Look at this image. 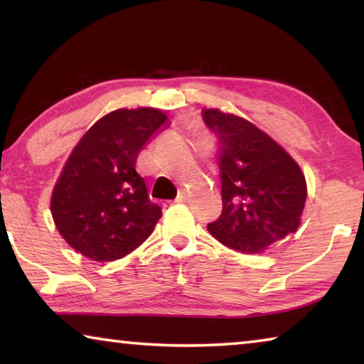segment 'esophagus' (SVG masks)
I'll return each instance as SVG.
<instances>
[{"label": "esophagus", "instance_id": "1", "mask_svg": "<svg viewBox=\"0 0 364 364\" xmlns=\"http://www.w3.org/2000/svg\"><path fill=\"white\" fill-rule=\"evenodd\" d=\"M189 200V197L186 196V194H184V193H181L180 196H178L176 197V199H175V202H176V204H186V202Z\"/></svg>", "mask_w": 364, "mask_h": 364}]
</instances>
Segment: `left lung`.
Instances as JSON below:
<instances>
[{
  "label": "left lung",
  "instance_id": "left-lung-1",
  "mask_svg": "<svg viewBox=\"0 0 364 364\" xmlns=\"http://www.w3.org/2000/svg\"><path fill=\"white\" fill-rule=\"evenodd\" d=\"M217 134L223 210L207 230L226 247L262 254L297 231L306 199L299 164L267 133L242 117L204 109Z\"/></svg>",
  "mask_w": 364,
  "mask_h": 364
}]
</instances>
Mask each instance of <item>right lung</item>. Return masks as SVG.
Listing matches in <instances>:
<instances>
[{
  "label": "right lung",
  "mask_w": 364,
  "mask_h": 364,
  "mask_svg": "<svg viewBox=\"0 0 364 364\" xmlns=\"http://www.w3.org/2000/svg\"><path fill=\"white\" fill-rule=\"evenodd\" d=\"M165 125L159 109H117L73 147L51 196L54 225L70 247L95 262H114L151 236L162 208L151 202L136 159Z\"/></svg>",
  "instance_id": "1"
}]
</instances>
